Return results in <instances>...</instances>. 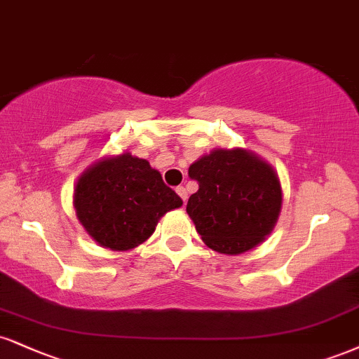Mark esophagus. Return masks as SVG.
Here are the masks:
<instances>
[{
	"label": "esophagus",
	"instance_id": "obj_1",
	"mask_svg": "<svg viewBox=\"0 0 359 359\" xmlns=\"http://www.w3.org/2000/svg\"><path fill=\"white\" fill-rule=\"evenodd\" d=\"M175 192L179 194V197L182 198L184 202H187V191H185V187H177Z\"/></svg>",
	"mask_w": 359,
	"mask_h": 359
}]
</instances>
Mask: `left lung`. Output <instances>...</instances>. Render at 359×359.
I'll list each match as a JSON object with an SVG mask.
<instances>
[{"instance_id": "1", "label": "left lung", "mask_w": 359, "mask_h": 359, "mask_svg": "<svg viewBox=\"0 0 359 359\" xmlns=\"http://www.w3.org/2000/svg\"><path fill=\"white\" fill-rule=\"evenodd\" d=\"M198 191L187 214L202 241L221 254L256 248L278 222L283 191L269 163L244 149H215L189 167Z\"/></svg>"}]
</instances>
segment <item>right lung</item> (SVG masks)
<instances>
[{"label": "right lung", "instance_id": "obj_1", "mask_svg": "<svg viewBox=\"0 0 359 359\" xmlns=\"http://www.w3.org/2000/svg\"><path fill=\"white\" fill-rule=\"evenodd\" d=\"M76 217L93 241L130 250L154 234L158 219L182 205L145 158L123 152L105 157L80 175L73 196Z\"/></svg>", "mask_w": 359, "mask_h": 359}]
</instances>
